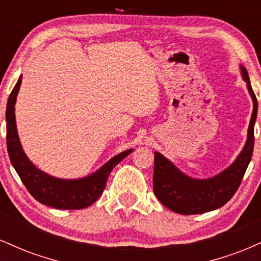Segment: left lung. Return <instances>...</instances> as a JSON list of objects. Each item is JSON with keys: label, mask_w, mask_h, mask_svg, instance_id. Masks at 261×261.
Wrapping results in <instances>:
<instances>
[{"label": "left lung", "mask_w": 261, "mask_h": 261, "mask_svg": "<svg viewBox=\"0 0 261 261\" xmlns=\"http://www.w3.org/2000/svg\"><path fill=\"white\" fill-rule=\"evenodd\" d=\"M242 77L247 82L253 99V114L248 127V139L236 161L220 174L208 179H195L180 172L160 152H154L153 193L166 206L180 215H197L222 207L234 195L241 185L254 148V125L257 114V101L250 86L247 70L241 66Z\"/></svg>", "instance_id": "8db88e82"}]
</instances>
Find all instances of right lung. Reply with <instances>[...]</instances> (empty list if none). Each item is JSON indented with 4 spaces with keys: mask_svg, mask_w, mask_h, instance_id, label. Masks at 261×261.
Masks as SVG:
<instances>
[{
    "mask_svg": "<svg viewBox=\"0 0 261 261\" xmlns=\"http://www.w3.org/2000/svg\"><path fill=\"white\" fill-rule=\"evenodd\" d=\"M22 76L18 80L13 91L10 94L6 109L7 121V151L12 166L25 185L27 190L39 202L60 210H81L91 206L101 195L114 167L134 151L126 149L108 161L101 168L93 174L81 179H59L38 169L28 160L17 133L14 104L19 92Z\"/></svg>",
    "mask_w": 261,
    "mask_h": 261,
    "instance_id": "obj_1",
    "label": "right lung"
}]
</instances>
